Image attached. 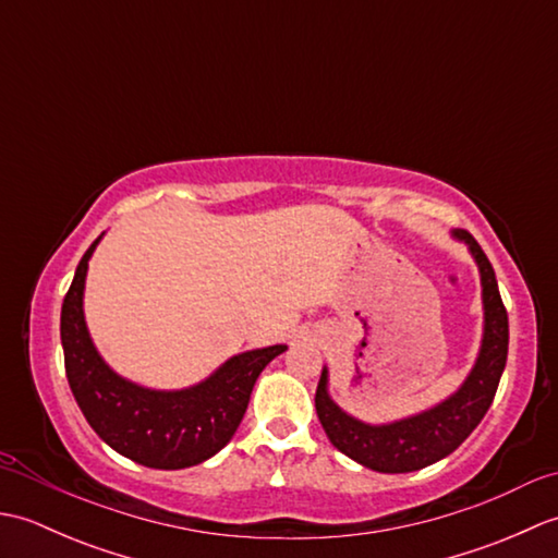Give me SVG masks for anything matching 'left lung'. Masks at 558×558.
<instances>
[{
  "label": "left lung",
  "mask_w": 558,
  "mask_h": 558,
  "mask_svg": "<svg viewBox=\"0 0 558 558\" xmlns=\"http://www.w3.org/2000/svg\"><path fill=\"white\" fill-rule=\"evenodd\" d=\"M470 246L482 278L484 336L480 357L453 396L436 408L390 424H364L342 412L328 396V369L324 366L316 388V414L326 436L340 453L376 472H414L453 453L475 432L487 414L499 388L508 357V314L499 294L494 268L475 236L465 230L453 232Z\"/></svg>",
  "instance_id": "1"
}]
</instances>
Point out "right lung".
<instances>
[{
  "label": "right lung",
  "mask_w": 558,
  "mask_h": 558,
  "mask_svg": "<svg viewBox=\"0 0 558 558\" xmlns=\"http://www.w3.org/2000/svg\"><path fill=\"white\" fill-rule=\"evenodd\" d=\"M78 260L62 304L66 378L83 417L117 453L156 470H182L216 456L240 426L258 374L288 345L234 354L216 374L184 390H150L126 381L102 362L83 318L88 258Z\"/></svg>",
  "instance_id": "add662e5"
}]
</instances>
